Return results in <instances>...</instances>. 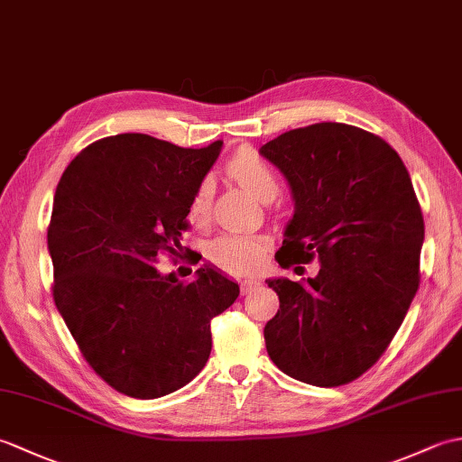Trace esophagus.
<instances>
[{
    "mask_svg": "<svg viewBox=\"0 0 462 462\" xmlns=\"http://www.w3.org/2000/svg\"><path fill=\"white\" fill-rule=\"evenodd\" d=\"M256 286H260L258 280H244V282H240V293L242 296H248V293Z\"/></svg>",
    "mask_w": 462,
    "mask_h": 462,
    "instance_id": "34e87169",
    "label": "esophagus"
}]
</instances>
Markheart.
Returning <instances> with one entry per match:
<instances>
[{
  "mask_svg": "<svg viewBox=\"0 0 462 462\" xmlns=\"http://www.w3.org/2000/svg\"><path fill=\"white\" fill-rule=\"evenodd\" d=\"M226 171L242 189H246L258 200L270 202L276 199L280 190L278 176L254 149H248V146L240 149L226 164ZM210 204L212 180L204 179L190 200V218L204 220L210 212ZM268 246V240L260 236H222L210 244L208 256L220 270L234 273V276H244V273H250L260 266Z\"/></svg>",
  "mask_w": 462,
  "mask_h": 462,
  "instance_id": "b5f03b06",
  "label": "heart"
}]
</instances>
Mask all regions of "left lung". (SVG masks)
Returning a JSON list of instances; mask_svg holds the SVG:
<instances>
[{
  "label": "left lung",
  "mask_w": 462,
  "mask_h": 462,
  "mask_svg": "<svg viewBox=\"0 0 462 462\" xmlns=\"http://www.w3.org/2000/svg\"><path fill=\"white\" fill-rule=\"evenodd\" d=\"M260 152L296 202L278 263H321L308 283L266 280L280 298L268 356L310 385H346L385 353L419 290L425 222L411 176L381 136L343 123L288 131Z\"/></svg>",
  "instance_id": "left-lung-1"
}]
</instances>
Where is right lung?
I'll return each mask as SVG.
<instances>
[{
  "mask_svg": "<svg viewBox=\"0 0 462 462\" xmlns=\"http://www.w3.org/2000/svg\"><path fill=\"white\" fill-rule=\"evenodd\" d=\"M220 149L105 136L57 184L47 228L55 306L85 361L123 395L156 399L190 383L210 356V319L240 293L208 266L189 283L154 268L182 252L194 190Z\"/></svg>",
  "mask_w": 462,
  "mask_h": 462,
  "instance_id": "1",
  "label": "right lung"
}]
</instances>
